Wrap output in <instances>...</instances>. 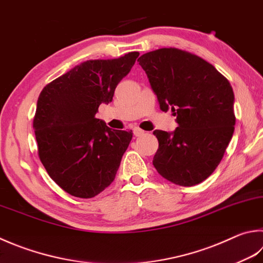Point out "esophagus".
Wrapping results in <instances>:
<instances>
[{"label":"esophagus","instance_id":"esophagus-1","mask_svg":"<svg viewBox=\"0 0 263 263\" xmlns=\"http://www.w3.org/2000/svg\"><path fill=\"white\" fill-rule=\"evenodd\" d=\"M144 130L140 129V128H134V135H135L136 137H140L142 135H144Z\"/></svg>","mask_w":263,"mask_h":263}]
</instances>
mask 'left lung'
Here are the masks:
<instances>
[{"instance_id":"left-lung-1","label":"left lung","mask_w":263,"mask_h":263,"mask_svg":"<svg viewBox=\"0 0 263 263\" xmlns=\"http://www.w3.org/2000/svg\"><path fill=\"white\" fill-rule=\"evenodd\" d=\"M161 111L172 110L178 127L155 130L157 172L172 183L192 186L219 165L235 130V95L229 81L204 59L162 48L137 59Z\"/></svg>"}]
</instances>
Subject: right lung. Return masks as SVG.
Masks as SVG:
<instances>
[{
	"label": "right lung",
	"instance_id": "add662e5",
	"mask_svg": "<svg viewBox=\"0 0 263 263\" xmlns=\"http://www.w3.org/2000/svg\"><path fill=\"white\" fill-rule=\"evenodd\" d=\"M138 54L83 62L40 93L33 121L40 160L71 196L92 198L115 180L133 133L111 129L95 116L112 102Z\"/></svg>",
	"mask_w": 263,
	"mask_h": 263
}]
</instances>
